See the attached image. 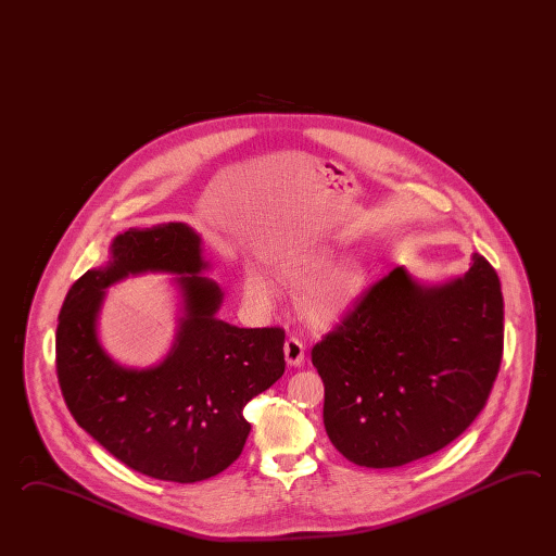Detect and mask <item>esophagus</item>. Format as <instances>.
<instances>
[{"mask_svg":"<svg viewBox=\"0 0 556 556\" xmlns=\"http://www.w3.org/2000/svg\"><path fill=\"white\" fill-rule=\"evenodd\" d=\"M285 361L289 366H301L305 363V346L296 337L285 340Z\"/></svg>","mask_w":556,"mask_h":556,"instance_id":"34e87169","label":"esophagus"}]
</instances>
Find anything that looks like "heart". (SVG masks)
Returning a JSON list of instances; mask_svg holds the SVG:
<instances>
[{
	"label": "heart",
	"mask_w": 556,
	"mask_h": 556,
	"mask_svg": "<svg viewBox=\"0 0 556 556\" xmlns=\"http://www.w3.org/2000/svg\"><path fill=\"white\" fill-rule=\"evenodd\" d=\"M330 261L320 257L306 265H283L279 267V277L287 283L303 285L313 281L317 275L329 267ZM366 285V271L358 263H344L327 273L320 281L313 285L301 299V308L305 317L315 325H329L344 315L356 299L363 295ZM243 293L251 303L265 305L271 299V283L255 269H248L243 275Z\"/></svg>",
	"instance_id": "b5f03b06"
}]
</instances>
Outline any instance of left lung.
<instances>
[{
    "instance_id": "8db88e82",
    "label": "left lung",
    "mask_w": 556,
    "mask_h": 556,
    "mask_svg": "<svg viewBox=\"0 0 556 556\" xmlns=\"http://www.w3.org/2000/svg\"><path fill=\"white\" fill-rule=\"evenodd\" d=\"M311 354L325 384V430L349 462L384 469L435 454L471 426L497 378V273L479 253L443 285L396 267Z\"/></svg>"
}]
</instances>
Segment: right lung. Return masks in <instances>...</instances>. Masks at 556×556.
<instances>
[{
	"mask_svg": "<svg viewBox=\"0 0 556 556\" xmlns=\"http://www.w3.org/2000/svg\"><path fill=\"white\" fill-rule=\"evenodd\" d=\"M202 239L170 222L113 239L109 261L68 289L59 313L58 378L73 418L138 473L195 483L238 459L250 435L243 408L285 372V330L239 329L216 317L224 293L200 273ZM172 271L185 315L159 367L126 369L96 339L103 289L128 274Z\"/></svg>",
	"mask_w": 556,
	"mask_h": 556,
	"instance_id": "right-lung-1",
	"label": "right lung"
}]
</instances>
